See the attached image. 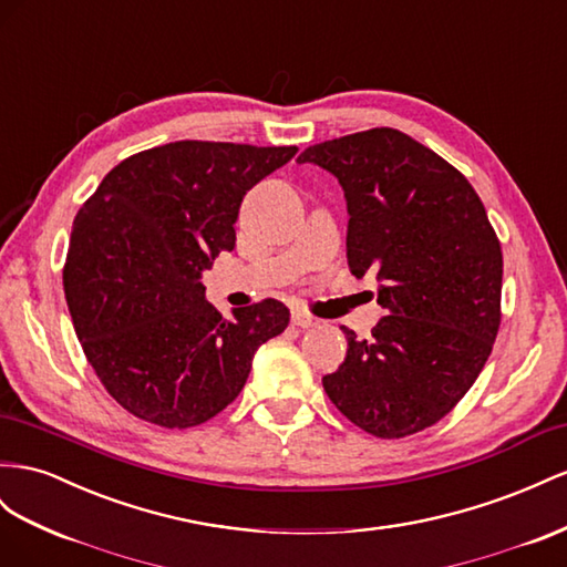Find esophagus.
I'll return each mask as SVG.
<instances>
[{
    "mask_svg": "<svg viewBox=\"0 0 567 567\" xmlns=\"http://www.w3.org/2000/svg\"><path fill=\"white\" fill-rule=\"evenodd\" d=\"M293 324L300 327V329H310V327H317V324H319V319H315L312 315L302 312V310H296V312H293Z\"/></svg>",
    "mask_w": 567,
    "mask_h": 567,
    "instance_id": "1",
    "label": "esophagus"
}]
</instances>
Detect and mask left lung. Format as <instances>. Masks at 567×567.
I'll use <instances>...</instances> for the list:
<instances>
[{
	"instance_id": "1",
	"label": "left lung",
	"mask_w": 567,
	"mask_h": 567,
	"mask_svg": "<svg viewBox=\"0 0 567 567\" xmlns=\"http://www.w3.org/2000/svg\"><path fill=\"white\" fill-rule=\"evenodd\" d=\"M298 162L339 178L350 274H372L389 312L370 339L341 327L346 360L321 384L367 434H417L449 415L492 355L503 281L494 226L455 166L395 128L312 145Z\"/></svg>"
}]
</instances>
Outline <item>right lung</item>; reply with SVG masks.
Returning <instances> with one entry per match:
<instances>
[{"instance_id": "right-lung-1", "label": "right lung", "mask_w": 567, "mask_h": 567, "mask_svg": "<svg viewBox=\"0 0 567 567\" xmlns=\"http://www.w3.org/2000/svg\"><path fill=\"white\" fill-rule=\"evenodd\" d=\"M296 152L207 141L143 150L75 214L64 265L73 329L131 415L166 430L212 420L246 386L255 350L288 327L274 298L224 319L200 279L234 250L243 197Z\"/></svg>"}]
</instances>
